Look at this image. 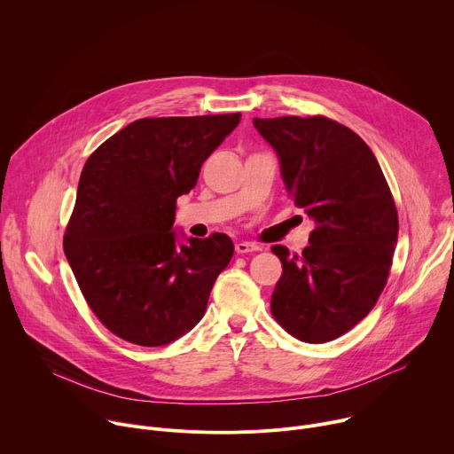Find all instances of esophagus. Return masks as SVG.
<instances>
[{
    "label": "esophagus",
    "mask_w": 454,
    "mask_h": 454,
    "mask_svg": "<svg viewBox=\"0 0 454 454\" xmlns=\"http://www.w3.org/2000/svg\"><path fill=\"white\" fill-rule=\"evenodd\" d=\"M235 251L237 254H244V253H253V251H261V246L254 244V242H246V240H240L235 244Z\"/></svg>",
    "instance_id": "esophagus-1"
}]
</instances>
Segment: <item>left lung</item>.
I'll use <instances>...</instances> for the list:
<instances>
[{
  "label": "left lung",
  "instance_id": "1",
  "mask_svg": "<svg viewBox=\"0 0 454 454\" xmlns=\"http://www.w3.org/2000/svg\"><path fill=\"white\" fill-rule=\"evenodd\" d=\"M253 125L275 149L294 205L316 224L301 254L271 247L284 268L271 312L300 341H333L357 325L386 286L399 233L390 186L370 147L331 118H254Z\"/></svg>",
  "mask_w": 454,
  "mask_h": 454
}]
</instances>
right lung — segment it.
<instances>
[{"label": "right lung", "mask_w": 454, "mask_h": 454, "mask_svg": "<svg viewBox=\"0 0 454 454\" xmlns=\"http://www.w3.org/2000/svg\"><path fill=\"white\" fill-rule=\"evenodd\" d=\"M240 121V113L140 118L86 161L64 235L77 284L118 338L161 347L198 325L233 256L224 233L177 246L176 200Z\"/></svg>", "instance_id": "add662e5"}]
</instances>
